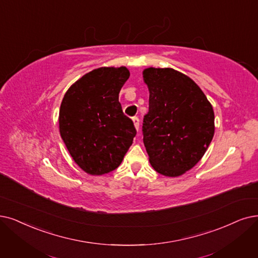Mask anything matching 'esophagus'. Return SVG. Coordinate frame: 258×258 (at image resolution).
<instances>
[{
  "label": "esophagus",
  "instance_id": "esophagus-1",
  "mask_svg": "<svg viewBox=\"0 0 258 258\" xmlns=\"http://www.w3.org/2000/svg\"><path fill=\"white\" fill-rule=\"evenodd\" d=\"M132 120H133V123H135L136 129L139 131V128H140V119H139V117L135 116V117L132 118Z\"/></svg>",
  "mask_w": 258,
  "mask_h": 258
}]
</instances>
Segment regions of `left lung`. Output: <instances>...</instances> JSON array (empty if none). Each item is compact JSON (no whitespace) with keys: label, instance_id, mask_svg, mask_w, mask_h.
<instances>
[{"label":"left lung","instance_id":"8db88e82","mask_svg":"<svg viewBox=\"0 0 258 258\" xmlns=\"http://www.w3.org/2000/svg\"><path fill=\"white\" fill-rule=\"evenodd\" d=\"M149 90L144 116V145L151 166L166 177L191 169L209 148L215 133L211 102L188 76L170 68L143 71Z\"/></svg>","mask_w":258,"mask_h":258}]
</instances>
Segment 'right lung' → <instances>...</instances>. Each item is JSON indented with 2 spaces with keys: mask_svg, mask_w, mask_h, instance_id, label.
Segmentation results:
<instances>
[{
  "mask_svg": "<svg viewBox=\"0 0 258 258\" xmlns=\"http://www.w3.org/2000/svg\"><path fill=\"white\" fill-rule=\"evenodd\" d=\"M127 68H98L72 85L61 101L59 131L78 166L92 176L116 169L137 130L122 113L118 94Z\"/></svg>",
  "mask_w": 258,
  "mask_h": 258,
  "instance_id": "1",
  "label": "right lung"
}]
</instances>
